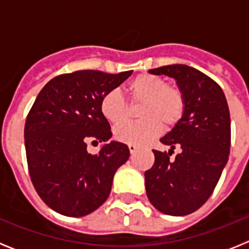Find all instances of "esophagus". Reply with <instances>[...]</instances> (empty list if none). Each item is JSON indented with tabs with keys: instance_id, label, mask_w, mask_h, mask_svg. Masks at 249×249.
Here are the masks:
<instances>
[{
	"instance_id": "1",
	"label": "esophagus",
	"mask_w": 249,
	"mask_h": 249,
	"mask_svg": "<svg viewBox=\"0 0 249 249\" xmlns=\"http://www.w3.org/2000/svg\"><path fill=\"white\" fill-rule=\"evenodd\" d=\"M128 148L129 152H131V155H135L136 151H137V146H135V144H128Z\"/></svg>"
}]
</instances>
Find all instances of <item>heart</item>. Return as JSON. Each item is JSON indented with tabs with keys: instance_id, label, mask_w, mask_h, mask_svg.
<instances>
[{
	"instance_id": "b5f03b06",
	"label": "heart",
	"mask_w": 249,
	"mask_h": 249,
	"mask_svg": "<svg viewBox=\"0 0 249 249\" xmlns=\"http://www.w3.org/2000/svg\"><path fill=\"white\" fill-rule=\"evenodd\" d=\"M131 106H140L141 121L127 122L114 128L116 140L128 144H144L162 132V124L172 128L181 121L186 101L177 86L167 85L162 77L151 73L136 76L126 86ZM100 112L112 124L123 122L129 116L128 103L116 89L106 92L100 101Z\"/></svg>"
}]
</instances>
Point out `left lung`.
I'll return each mask as SVG.
<instances>
[{"label":"left lung","instance_id":"obj_1","mask_svg":"<svg viewBox=\"0 0 249 249\" xmlns=\"http://www.w3.org/2000/svg\"><path fill=\"white\" fill-rule=\"evenodd\" d=\"M172 77L186 101L181 121L160 142L181 147L173 160L171 152L153 149L155 164L144 172L149 202L160 212L186 215L210 198L227 164L231 147V117L227 100L214 81L196 68L169 65L149 70Z\"/></svg>","mask_w":249,"mask_h":249}]
</instances>
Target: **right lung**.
<instances>
[{
	"label": "right lung",
	"instance_id": "add662e5",
	"mask_svg": "<svg viewBox=\"0 0 249 249\" xmlns=\"http://www.w3.org/2000/svg\"><path fill=\"white\" fill-rule=\"evenodd\" d=\"M133 71L117 74L83 70L54 77L41 89L25 124L28 172L38 196L56 212L82 217L105 203L113 176L129 157L124 143L111 141L97 155L87 143L112 137L100 101Z\"/></svg>",
	"mask_w": 249,
	"mask_h": 249
}]
</instances>
